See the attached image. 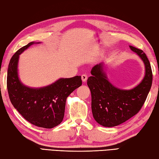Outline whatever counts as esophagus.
I'll use <instances>...</instances> for the list:
<instances>
[{"label":"esophagus","mask_w":159,"mask_h":159,"mask_svg":"<svg viewBox=\"0 0 159 159\" xmlns=\"http://www.w3.org/2000/svg\"><path fill=\"white\" fill-rule=\"evenodd\" d=\"M88 79V77H87V75L86 74H82V80L83 82H86Z\"/></svg>","instance_id":"1"}]
</instances>
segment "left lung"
I'll use <instances>...</instances> for the list:
<instances>
[{
  "label": "left lung",
  "mask_w": 159,
  "mask_h": 159,
  "mask_svg": "<svg viewBox=\"0 0 159 159\" xmlns=\"http://www.w3.org/2000/svg\"><path fill=\"white\" fill-rule=\"evenodd\" d=\"M129 47L140 57L145 67V75L138 86L129 90L115 87L107 79L103 63L93 67L91 76L87 80L93 118L102 126H118L138 113L151 89L152 71L148 58L143 50Z\"/></svg>",
  "instance_id": "8db88e82"
}]
</instances>
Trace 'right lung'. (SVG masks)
Returning <instances> with one entry per match:
<instances>
[{
    "mask_svg": "<svg viewBox=\"0 0 159 159\" xmlns=\"http://www.w3.org/2000/svg\"><path fill=\"white\" fill-rule=\"evenodd\" d=\"M35 43L31 42L21 47L11 58L7 69V91L14 107L26 120L36 126L52 129L63 121L67 97L80 87L82 82L81 76H75L60 78L41 88L22 84L18 76L19 55Z\"/></svg>",
    "mask_w": 159,
    "mask_h": 159,
    "instance_id": "right-lung-1",
    "label": "right lung"
}]
</instances>
